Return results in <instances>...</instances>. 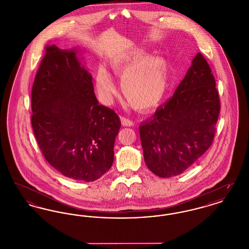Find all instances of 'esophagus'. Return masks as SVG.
<instances>
[{
    "mask_svg": "<svg viewBox=\"0 0 249 249\" xmlns=\"http://www.w3.org/2000/svg\"><path fill=\"white\" fill-rule=\"evenodd\" d=\"M121 123H122V125H123L124 127H131V126L134 125V123H133L132 120L127 119V118H124V117L121 118Z\"/></svg>",
    "mask_w": 249,
    "mask_h": 249,
    "instance_id": "34e87169",
    "label": "esophagus"
}]
</instances>
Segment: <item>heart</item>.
Masks as SVG:
<instances>
[{"label": "heart", "instance_id": "1", "mask_svg": "<svg viewBox=\"0 0 249 249\" xmlns=\"http://www.w3.org/2000/svg\"><path fill=\"white\" fill-rule=\"evenodd\" d=\"M111 68L121 79V91L137 110H149L158 106L169 89V67L163 57L150 56L137 50L111 59ZM95 85L105 103H109L115 85L109 72L101 67L97 71Z\"/></svg>", "mask_w": 249, "mask_h": 249}]
</instances>
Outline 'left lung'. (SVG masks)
Listing matches in <instances>:
<instances>
[{
	"label": "left lung",
	"instance_id": "8db88e82",
	"mask_svg": "<svg viewBox=\"0 0 249 249\" xmlns=\"http://www.w3.org/2000/svg\"><path fill=\"white\" fill-rule=\"evenodd\" d=\"M219 111L211 68L198 53L173 97L140 124L147 168L162 178L189 169L212 144Z\"/></svg>",
	"mask_w": 249,
	"mask_h": 249
}]
</instances>
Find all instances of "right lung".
Instances as JSON below:
<instances>
[{
	"mask_svg": "<svg viewBox=\"0 0 249 249\" xmlns=\"http://www.w3.org/2000/svg\"><path fill=\"white\" fill-rule=\"evenodd\" d=\"M78 52L46 48L32 90V125L50 165L66 178L90 182L113 164L121 123L114 110L99 105Z\"/></svg>",
	"mask_w": 249,
	"mask_h": 249,
	"instance_id": "1",
	"label": "right lung"
}]
</instances>
